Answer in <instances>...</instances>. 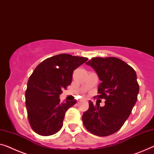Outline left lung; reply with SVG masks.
<instances>
[{
	"label": "left lung",
	"mask_w": 154,
	"mask_h": 154,
	"mask_svg": "<svg viewBox=\"0 0 154 154\" xmlns=\"http://www.w3.org/2000/svg\"><path fill=\"white\" fill-rule=\"evenodd\" d=\"M97 73L101 82L98 97L105 105L95 106L89 101V109L82 116L84 127L97 136H107L120 130L129 117L137 99L139 85L134 68L116 57H95L86 63Z\"/></svg>",
	"instance_id": "left-lung-1"
}]
</instances>
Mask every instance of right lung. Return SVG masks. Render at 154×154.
Wrapping results in <instances>:
<instances>
[{
  "label": "right lung",
  "mask_w": 154,
  "mask_h": 154,
  "mask_svg": "<svg viewBox=\"0 0 154 154\" xmlns=\"http://www.w3.org/2000/svg\"><path fill=\"white\" fill-rule=\"evenodd\" d=\"M87 60L61 54L46 59L34 69L27 82L26 104L29 125L36 134L52 136L62 128L66 112L77 101L61 103L59 95L72 82L73 71Z\"/></svg>",
  "instance_id": "right-lung-1"
}]
</instances>
